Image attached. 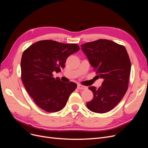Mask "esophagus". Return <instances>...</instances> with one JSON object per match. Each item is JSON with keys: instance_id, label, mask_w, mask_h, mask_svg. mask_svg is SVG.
<instances>
[{"instance_id": "esophagus-1", "label": "esophagus", "mask_w": 148, "mask_h": 148, "mask_svg": "<svg viewBox=\"0 0 148 148\" xmlns=\"http://www.w3.org/2000/svg\"><path fill=\"white\" fill-rule=\"evenodd\" d=\"M77 88L79 89L83 90V89H86L87 87L83 86V85H82V84H78V85H77Z\"/></svg>"}]
</instances>
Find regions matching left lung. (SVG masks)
Instances as JSON below:
<instances>
[{"instance_id": "obj_1", "label": "left lung", "mask_w": 148, "mask_h": 148, "mask_svg": "<svg viewBox=\"0 0 148 148\" xmlns=\"http://www.w3.org/2000/svg\"><path fill=\"white\" fill-rule=\"evenodd\" d=\"M81 49L97 76L103 79L101 86L89 89L94 98L86 106L90 111L104 113L118 104L128 89L131 62L125 47L107 40L85 43Z\"/></svg>"}]
</instances>
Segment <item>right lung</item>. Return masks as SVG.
<instances>
[{
  "mask_svg": "<svg viewBox=\"0 0 148 148\" xmlns=\"http://www.w3.org/2000/svg\"><path fill=\"white\" fill-rule=\"evenodd\" d=\"M76 44H64L53 40H42L29 46L21 60V77L29 95L35 103L47 112H57L65 106L77 84L62 82L53 77L65 66L66 59L78 51Z\"/></svg>",
  "mask_w": 148,
  "mask_h": 148,
  "instance_id": "right-lung-1",
  "label": "right lung"
}]
</instances>
